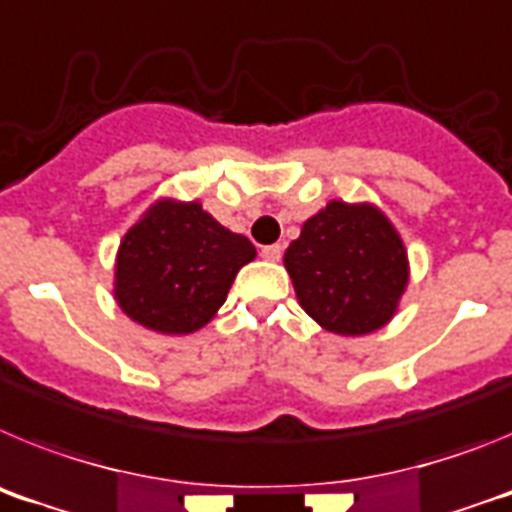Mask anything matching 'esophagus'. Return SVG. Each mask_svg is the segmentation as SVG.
<instances>
[{
  "instance_id": "obj_1",
  "label": "esophagus",
  "mask_w": 512,
  "mask_h": 512,
  "mask_svg": "<svg viewBox=\"0 0 512 512\" xmlns=\"http://www.w3.org/2000/svg\"><path fill=\"white\" fill-rule=\"evenodd\" d=\"M261 256H264L266 261H279L282 259V246H279V243H274V246H264L261 248Z\"/></svg>"
}]
</instances>
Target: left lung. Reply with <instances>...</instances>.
<instances>
[{"label":"left lung","mask_w":512,"mask_h":512,"mask_svg":"<svg viewBox=\"0 0 512 512\" xmlns=\"http://www.w3.org/2000/svg\"><path fill=\"white\" fill-rule=\"evenodd\" d=\"M297 300L338 336H366L390 323L408 287V253L374 205L328 202L284 253Z\"/></svg>","instance_id":"1"}]
</instances>
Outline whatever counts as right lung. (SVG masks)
<instances>
[{
    "instance_id": "1",
    "label": "right lung",
    "mask_w": 512,
    "mask_h": 512,
    "mask_svg": "<svg viewBox=\"0 0 512 512\" xmlns=\"http://www.w3.org/2000/svg\"><path fill=\"white\" fill-rule=\"evenodd\" d=\"M253 256L246 235L223 228L200 202L161 200L122 238L115 300L146 328L194 333L220 310Z\"/></svg>"
}]
</instances>
